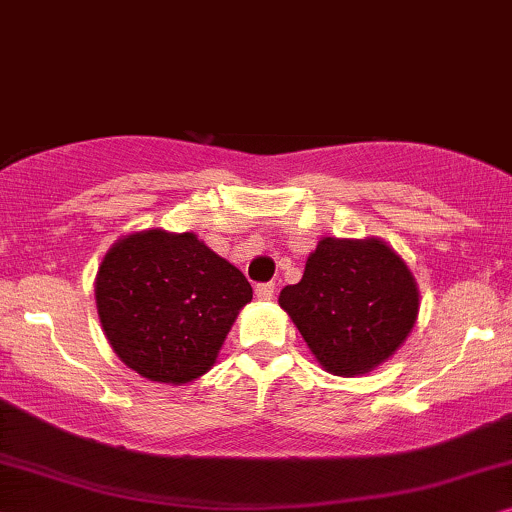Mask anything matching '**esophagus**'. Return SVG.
Returning <instances> with one entry per match:
<instances>
[{
    "mask_svg": "<svg viewBox=\"0 0 512 512\" xmlns=\"http://www.w3.org/2000/svg\"><path fill=\"white\" fill-rule=\"evenodd\" d=\"M274 292H276V285L274 283H260L255 288V297L260 299V302H269V299L274 297Z\"/></svg>",
    "mask_w": 512,
    "mask_h": 512,
    "instance_id": "esophagus-1",
    "label": "esophagus"
}]
</instances>
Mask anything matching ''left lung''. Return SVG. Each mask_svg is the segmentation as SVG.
<instances>
[{"label": "left lung", "instance_id": "1", "mask_svg": "<svg viewBox=\"0 0 512 512\" xmlns=\"http://www.w3.org/2000/svg\"><path fill=\"white\" fill-rule=\"evenodd\" d=\"M278 304L316 363L337 377L377 370L410 337L419 285L403 257L377 236L320 238L304 276Z\"/></svg>", "mask_w": 512, "mask_h": 512}]
</instances>
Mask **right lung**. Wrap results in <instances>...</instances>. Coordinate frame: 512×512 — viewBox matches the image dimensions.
<instances>
[{"label":"right lung","instance_id":"obj_1","mask_svg":"<svg viewBox=\"0 0 512 512\" xmlns=\"http://www.w3.org/2000/svg\"><path fill=\"white\" fill-rule=\"evenodd\" d=\"M95 306L121 363L156 384L182 386L215 365L252 299L245 276L194 231L142 229L109 245Z\"/></svg>","mask_w":512,"mask_h":512}]
</instances>
